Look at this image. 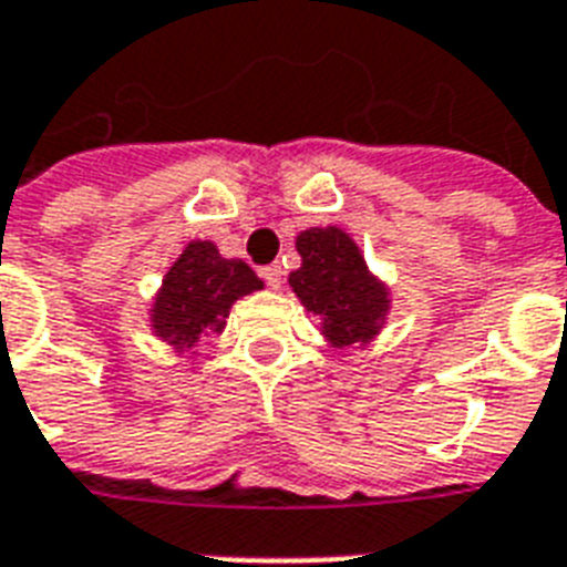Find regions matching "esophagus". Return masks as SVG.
Wrapping results in <instances>:
<instances>
[{
  "mask_svg": "<svg viewBox=\"0 0 567 567\" xmlns=\"http://www.w3.org/2000/svg\"><path fill=\"white\" fill-rule=\"evenodd\" d=\"M261 276H265V282L270 285L274 291H279V288H282V282H285L282 265H267L265 270H261Z\"/></svg>",
  "mask_w": 567,
  "mask_h": 567,
  "instance_id": "obj_1",
  "label": "esophagus"
}]
</instances>
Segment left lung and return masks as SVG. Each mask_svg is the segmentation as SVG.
Here are the masks:
<instances>
[{
    "mask_svg": "<svg viewBox=\"0 0 567 567\" xmlns=\"http://www.w3.org/2000/svg\"><path fill=\"white\" fill-rule=\"evenodd\" d=\"M297 252L302 265L288 285L302 309L320 318L327 344L350 353L377 341L391 311V288L368 267L353 235L341 226H311L297 235Z\"/></svg>",
    "mask_w": 567,
    "mask_h": 567,
    "instance_id": "left-lung-1",
    "label": "left lung"
}]
</instances>
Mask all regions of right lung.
<instances>
[{
    "label": "right lung",
    "instance_id": "obj_1",
    "mask_svg": "<svg viewBox=\"0 0 567 567\" xmlns=\"http://www.w3.org/2000/svg\"><path fill=\"white\" fill-rule=\"evenodd\" d=\"M261 288L265 282L247 261L223 258L212 240H188L150 302V329L176 355L194 353L203 338L226 329L240 297Z\"/></svg>",
    "mask_w": 567,
    "mask_h": 567
}]
</instances>
